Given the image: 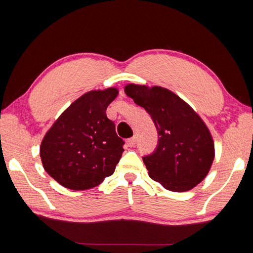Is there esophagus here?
<instances>
[{
	"instance_id": "esophagus-1",
	"label": "esophagus",
	"mask_w": 253,
	"mask_h": 253,
	"mask_svg": "<svg viewBox=\"0 0 253 253\" xmlns=\"http://www.w3.org/2000/svg\"><path fill=\"white\" fill-rule=\"evenodd\" d=\"M126 142H127V144H128V147H133V146H135V144H136V142H137V137L133 136V137L128 139V140H127Z\"/></svg>"
}]
</instances>
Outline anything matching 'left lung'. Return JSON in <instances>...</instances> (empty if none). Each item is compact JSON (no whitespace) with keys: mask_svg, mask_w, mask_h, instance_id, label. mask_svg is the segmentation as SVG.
Returning <instances> with one entry per match:
<instances>
[{"mask_svg":"<svg viewBox=\"0 0 253 253\" xmlns=\"http://www.w3.org/2000/svg\"><path fill=\"white\" fill-rule=\"evenodd\" d=\"M125 92L148 112L159 133L157 149L142 158L149 176L175 192L200 184L214 160L213 138L201 117L169 89L129 84Z\"/></svg>","mask_w":253,"mask_h":253,"instance_id":"left-lung-1","label":"left lung"}]
</instances>
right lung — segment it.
Segmentation results:
<instances>
[{"label": "right lung", "mask_w": 253, "mask_h": 253, "mask_svg": "<svg viewBox=\"0 0 253 253\" xmlns=\"http://www.w3.org/2000/svg\"><path fill=\"white\" fill-rule=\"evenodd\" d=\"M116 88L92 90L69 105L50 128L40 146L45 171L72 190L100 185L114 173L124 152L123 139L106 109Z\"/></svg>", "instance_id": "right-lung-1"}]
</instances>
